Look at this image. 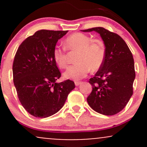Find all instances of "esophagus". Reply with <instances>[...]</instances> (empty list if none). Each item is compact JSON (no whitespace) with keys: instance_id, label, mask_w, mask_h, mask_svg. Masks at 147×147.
Returning a JSON list of instances; mask_svg holds the SVG:
<instances>
[{"instance_id":"1","label":"esophagus","mask_w":147,"mask_h":147,"mask_svg":"<svg viewBox=\"0 0 147 147\" xmlns=\"http://www.w3.org/2000/svg\"><path fill=\"white\" fill-rule=\"evenodd\" d=\"M82 84V82H75V86H79V84Z\"/></svg>"}]
</instances>
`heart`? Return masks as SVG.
Segmentation results:
<instances>
[{"label":"heart","mask_w":147,"mask_h":147,"mask_svg":"<svg viewBox=\"0 0 147 147\" xmlns=\"http://www.w3.org/2000/svg\"><path fill=\"white\" fill-rule=\"evenodd\" d=\"M64 47L70 51H77L75 62L66 69L63 75L66 79L79 80L85 77L90 71H97L102 67L106 55L104 43L99 39H92L86 34L76 32L67 37ZM52 57L60 68L67 65L65 49L56 45L52 51Z\"/></svg>","instance_id":"1"}]
</instances>
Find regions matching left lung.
<instances>
[{"mask_svg":"<svg viewBox=\"0 0 147 147\" xmlns=\"http://www.w3.org/2000/svg\"><path fill=\"white\" fill-rule=\"evenodd\" d=\"M82 31L98 32L106 47L105 59L102 67L89 79L92 90L87 102L96 112L113 115L125 107L133 93L136 72L133 55L117 34L102 27Z\"/></svg>","mask_w":147,"mask_h":147,"instance_id":"left-lung-1","label":"left lung"}]
</instances>
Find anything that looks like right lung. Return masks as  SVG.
Masks as SVG:
<instances>
[{
  "label": "right lung",
  "instance_id": "right-lung-1",
  "mask_svg": "<svg viewBox=\"0 0 147 147\" xmlns=\"http://www.w3.org/2000/svg\"><path fill=\"white\" fill-rule=\"evenodd\" d=\"M68 31L41 30L25 39L13 62V81L20 102L32 115L45 118L63 107L74 82L57 83L61 74L52 57L57 41Z\"/></svg>",
  "mask_w": 147,
  "mask_h": 147
}]
</instances>
